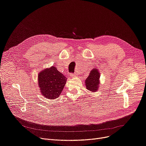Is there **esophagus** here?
I'll return each instance as SVG.
<instances>
[{
  "instance_id": "esophagus-1",
  "label": "esophagus",
  "mask_w": 146,
  "mask_h": 146,
  "mask_svg": "<svg viewBox=\"0 0 146 146\" xmlns=\"http://www.w3.org/2000/svg\"><path fill=\"white\" fill-rule=\"evenodd\" d=\"M70 76H72V77H76V76H77V74L76 73H74V74H70Z\"/></svg>"
}]
</instances>
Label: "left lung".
<instances>
[{"instance_id":"1","label":"left lung","mask_w":146,"mask_h":146,"mask_svg":"<svg viewBox=\"0 0 146 146\" xmlns=\"http://www.w3.org/2000/svg\"><path fill=\"white\" fill-rule=\"evenodd\" d=\"M100 73L96 68H93L90 73L89 76L85 80L86 88L92 92H96L99 87Z\"/></svg>"}]
</instances>
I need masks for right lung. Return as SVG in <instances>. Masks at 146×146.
I'll list each match as a JSON object with an SVG mask.
<instances>
[{
	"label": "right lung",
	"instance_id": "add662e5",
	"mask_svg": "<svg viewBox=\"0 0 146 146\" xmlns=\"http://www.w3.org/2000/svg\"><path fill=\"white\" fill-rule=\"evenodd\" d=\"M38 79L41 94L48 99L58 98L67 80V78L58 71L55 66L42 70L39 73Z\"/></svg>",
	"mask_w": 146,
	"mask_h": 146
}]
</instances>
